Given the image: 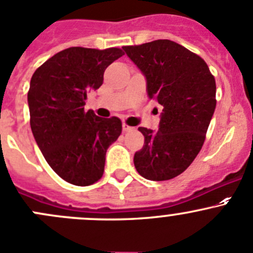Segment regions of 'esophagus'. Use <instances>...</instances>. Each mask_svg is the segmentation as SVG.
Here are the masks:
<instances>
[{
    "instance_id": "obj_1",
    "label": "esophagus",
    "mask_w": 253,
    "mask_h": 253,
    "mask_svg": "<svg viewBox=\"0 0 253 253\" xmlns=\"http://www.w3.org/2000/svg\"><path fill=\"white\" fill-rule=\"evenodd\" d=\"M122 127H124V131H125V132L133 131V129H134V127H131V126H128V125H127V124H124V125H122Z\"/></svg>"
}]
</instances>
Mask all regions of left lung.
<instances>
[{"label": "left lung", "instance_id": "1", "mask_svg": "<svg viewBox=\"0 0 253 253\" xmlns=\"http://www.w3.org/2000/svg\"><path fill=\"white\" fill-rule=\"evenodd\" d=\"M122 48L146 78L149 99L163 106L157 131L138 127L144 144L134 153V167L148 180H169L204 144L216 107L215 78L204 59L168 39Z\"/></svg>", "mask_w": 253, "mask_h": 253}]
</instances>
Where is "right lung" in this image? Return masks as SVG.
<instances>
[{
  "label": "right lung",
  "mask_w": 253,
  "mask_h": 253,
  "mask_svg": "<svg viewBox=\"0 0 253 253\" xmlns=\"http://www.w3.org/2000/svg\"><path fill=\"white\" fill-rule=\"evenodd\" d=\"M122 55L120 48L72 46L49 58L32 77L28 106L34 139L46 163L68 183H96L107 148L121 134L119 117L102 119L84 105L87 92L102 85L106 68Z\"/></svg>",
  "instance_id": "right-lung-1"
}]
</instances>
